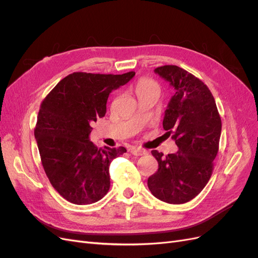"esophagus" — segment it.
<instances>
[{
  "mask_svg": "<svg viewBox=\"0 0 258 258\" xmlns=\"http://www.w3.org/2000/svg\"><path fill=\"white\" fill-rule=\"evenodd\" d=\"M130 153L132 155H136V156H142V155L146 154V151L143 150V148H141V147L132 146V147H130Z\"/></svg>",
  "mask_w": 258,
  "mask_h": 258,
  "instance_id": "34e87169",
  "label": "esophagus"
}]
</instances>
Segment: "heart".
Instances as JSON below:
<instances>
[{
    "instance_id": "b5f03b06",
    "label": "heart",
    "mask_w": 258,
    "mask_h": 258,
    "mask_svg": "<svg viewBox=\"0 0 258 258\" xmlns=\"http://www.w3.org/2000/svg\"><path fill=\"white\" fill-rule=\"evenodd\" d=\"M160 91V87L157 82H155L148 77H143V79L139 80L136 85V93L137 96L142 95L146 92H158Z\"/></svg>"
}]
</instances>
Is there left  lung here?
<instances>
[{
	"label": "left lung",
	"mask_w": 258,
	"mask_h": 258,
	"mask_svg": "<svg viewBox=\"0 0 258 258\" xmlns=\"http://www.w3.org/2000/svg\"><path fill=\"white\" fill-rule=\"evenodd\" d=\"M155 73L175 90L162 126L178 151L167 156L152 151L158 170L148 177L147 186L157 199L182 205L196 197L212 175L222 120L212 93L196 76L176 66L156 68Z\"/></svg>",
	"instance_id": "8db88e82"
}]
</instances>
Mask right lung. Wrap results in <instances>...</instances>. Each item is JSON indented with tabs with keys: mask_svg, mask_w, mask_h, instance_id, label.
Returning a JSON list of instances; mask_svg holds the SVG:
<instances>
[{
	"mask_svg": "<svg viewBox=\"0 0 258 258\" xmlns=\"http://www.w3.org/2000/svg\"><path fill=\"white\" fill-rule=\"evenodd\" d=\"M135 74L74 72L42 101L34 129L41 161L53 188L71 204H95L110 189L111 162L127 150L97 147L89 141L91 124L105 115L110 93Z\"/></svg>",
	"mask_w": 258,
	"mask_h": 258,
	"instance_id": "add662e5",
	"label": "right lung"
}]
</instances>
